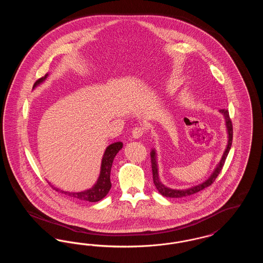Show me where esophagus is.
I'll return each instance as SVG.
<instances>
[{"label": "esophagus", "instance_id": "34e87169", "mask_svg": "<svg viewBox=\"0 0 263 263\" xmlns=\"http://www.w3.org/2000/svg\"><path fill=\"white\" fill-rule=\"evenodd\" d=\"M144 134V129L142 127H136L133 129L132 131V138L134 139H139V138L142 137Z\"/></svg>", "mask_w": 263, "mask_h": 263}]
</instances>
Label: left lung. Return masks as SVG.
Masks as SVG:
<instances>
[{
  "label": "left lung",
  "mask_w": 263,
  "mask_h": 263,
  "mask_svg": "<svg viewBox=\"0 0 263 263\" xmlns=\"http://www.w3.org/2000/svg\"><path fill=\"white\" fill-rule=\"evenodd\" d=\"M220 112L222 113L225 117L226 127H227V132H228V144L226 147L225 152L222 156V159L220 161V163H218L212 173V175L208 177V179H206L204 182H202L198 185L192 186V187L186 188V189H173V188L167 187L165 186L163 183H162L160 176H159V168H158V163H157V153L156 150H152L151 152V161H152V171H153V180H154V184L156 185V188L158 189V191L165 197H170V198H181V197H185L189 196L191 194L197 193L201 190H203L204 188L208 187L209 185H211L213 182L215 181L216 177L220 174V172L223 168V165L225 163L226 159L228 157V154L231 149L232 146V142H233V124L229 115V110L228 109H220Z\"/></svg>",
  "instance_id": "left-lung-1"
}]
</instances>
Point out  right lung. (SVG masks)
I'll list each match as a JSON object with an SVG mask.
<instances>
[{
    "label": "right lung",
    "instance_id": "obj_1",
    "mask_svg": "<svg viewBox=\"0 0 263 263\" xmlns=\"http://www.w3.org/2000/svg\"><path fill=\"white\" fill-rule=\"evenodd\" d=\"M48 77V74L38 79L37 81L34 83L33 88H36L41 83H43L46 78ZM123 143L122 142H115L111 145H109L103 154L102 160H101V165H100V176L96 182V184L89 189H87L85 191L81 192H69V191H64L60 190L59 188L54 187L51 185L52 188H54L56 191H59L61 193H64L76 200L88 201V202H98L104 198L107 193L109 192L111 188V182H110V172H111V166H112L113 160L117 153L122 149ZM49 184H51L49 182Z\"/></svg>",
    "mask_w": 263,
    "mask_h": 263
}]
</instances>
